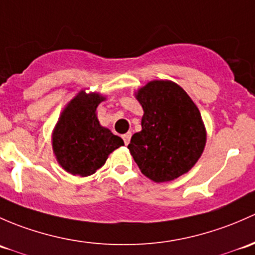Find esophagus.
<instances>
[{
    "mask_svg": "<svg viewBox=\"0 0 255 255\" xmlns=\"http://www.w3.org/2000/svg\"><path fill=\"white\" fill-rule=\"evenodd\" d=\"M130 138H131V132H127L123 135V140H124L125 145H128V142H130Z\"/></svg>",
    "mask_w": 255,
    "mask_h": 255,
    "instance_id": "obj_1",
    "label": "esophagus"
}]
</instances>
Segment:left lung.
Returning <instances> with one entry per match:
<instances>
[{"label":"left lung","instance_id":"obj_1","mask_svg":"<svg viewBox=\"0 0 255 255\" xmlns=\"http://www.w3.org/2000/svg\"><path fill=\"white\" fill-rule=\"evenodd\" d=\"M143 109L142 130L128 148L141 172L153 182L175 179L198 162L206 142L199 109L183 88L152 81L136 93Z\"/></svg>","mask_w":255,"mask_h":255}]
</instances>
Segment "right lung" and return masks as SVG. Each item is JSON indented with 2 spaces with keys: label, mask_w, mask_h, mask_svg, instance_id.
<instances>
[{
  "label": "right lung",
  "mask_w": 255,
  "mask_h": 255,
  "mask_svg": "<svg viewBox=\"0 0 255 255\" xmlns=\"http://www.w3.org/2000/svg\"><path fill=\"white\" fill-rule=\"evenodd\" d=\"M104 97L80 92L62 112L52 133V147L57 162L73 175L96 173L124 141L101 127L96 110Z\"/></svg>",
  "instance_id": "add662e5"
}]
</instances>
